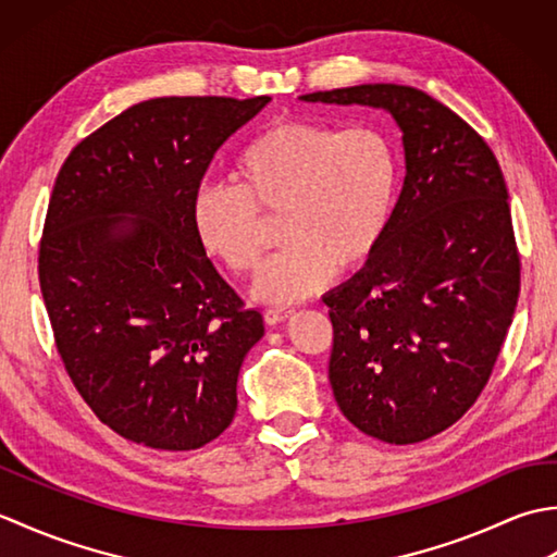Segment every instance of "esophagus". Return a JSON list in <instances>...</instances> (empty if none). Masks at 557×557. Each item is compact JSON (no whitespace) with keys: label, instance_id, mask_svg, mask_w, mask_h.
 Returning <instances> with one entry per match:
<instances>
[{"label":"esophagus","instance_id":"esophagus-1","mask_svg":"<svg viewBox=\"0 0 557 557\" xmlns=\"http://www.w3.org/2000/svg\"><path fill=\"white\" fill-rule=\"evenodd\" d=\"M289 315H292V311H289V309H265V311H263V318H265V323H268V325H280V323H285Z\"/></svg>","mask_w":557,"mask_h":557}]
</instances>
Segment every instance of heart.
<instances>
[{
    "mask_svg": "<svg viewBox=\"0 0 557 557\" xmlns=\"http://www.w3.org/2000/svg\"><path fill=\"white\" fill-rule=\"evenodd\" d=\"M399 152L383 128L285 120L234 158L232 186L198 188L191 220L203 251L239 277L265 253L263 220L280 215L287 244L260 272L253 294L297 304L327 287L335 268L363 265L383 242L399 191Z\"/></svg>",
    "mask_w": 557,
    "mask_h": 557,
    "instance_id": "b5f03b06",
    "label": "heart"
}]
</instances>
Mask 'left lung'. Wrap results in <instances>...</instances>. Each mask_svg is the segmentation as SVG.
<instances>
[{"label":"left lung","mask_w":557,"mask_h":557,"mask_svg":"<svg viewBox=\"0 0 557 557\" xmlns=\"http://www.w3.org/2000/svg\"><path fill=\"white\" fill-rule=\"evenodd\" d=\"M301 100L383 108L401 128L407 176L383 242L323 301L342 413L383 443H421L479 399L512 323L522 263L503 170L423 90L363 83Z\"/></svg>","instance_id":"left-lung-1"}]
</instances>
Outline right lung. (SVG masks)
<instances>
[{
	"label": "right lung",
	"instance_id": "right-lung-1",
	"mask_svg": "<svg viewBox=\"0 0 557 557\" xmlns=\"http://www.w3.org/2000/svg\"><path fill=\"white\" fill-rule=\"evenodd\" d=\"M268 102H138L83 138L57 174L42 299L71 383L126 441L196 449L234 419L263 318L210 263L191 206L218 148Z\"/></svg>",
	"mask_w": 557,
	"mask_h": 557
}]
</instances>
